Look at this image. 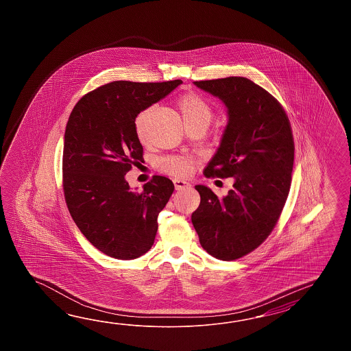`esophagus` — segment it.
<instances>
[{
    "label": "esophagus",
    "instance_id": "34e87169",
    "mask_svg": "<svg viewBox=\"0 0 351 351\" xmlns=\"http://www.w3.org/2000/svg\"><path fill=\"white\" fill-rule=\"evenodd\" d=\"M173 183H174V186H176L177 191H183V189L191 188V183H188L186 180H182V179H174Z\"/></svg>",
    "mask_w": 351,
    "mask_h": 351
}]
</instances>
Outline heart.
<instances>
[{
  "mask_svg": "<svg viewBox=\"0 0 351 351\" xmlns=\"http://www.w3.org/2000/svg\"><path fill=\"white\" fill-rule=\"evenodd\" d=\"M178 106L184 120V124L194 123V121H204L209 124L212 118V109L208 103L198 94L189 93L183 95L179 99ZM148 118H149V109L139 112V115L135 119V132L141 141H144L145 138ZM193 165L194 160L192 158L180 157V156L162 158L158 162V168L162 172L172 174L176 177H186L192 172Z\"/></svg>",
  "mask_w": 351,
  "mask_h": 351,
  "instance_id": "heart-1",
  "label": "heart"
}]
</instances>
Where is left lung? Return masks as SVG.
I'll return each instance as SVG.
<instances>
[{
    "instance_id": "obj_1",
    "label": "left lung",
    "mask_w": 351,
    "mask_h": 351,
    "mask_svg": "<svg viewBox=\"0 0 351 351\" xmlns=\"http://www.w3.org/2000/svg\"><path fill=\"white\" fill-rule=\"evenodd\" d=\"M227 108V127L206 177L234 179L218 198L208 186L195 189L201 203L192 223L201 246L213 257L232 261L250 254L274 230L291 186L293 138L282 106L247 77L194 82Z\"/></svg>"
}]
</instances>
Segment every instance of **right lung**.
Segmentation results:
<instances>
[{
    "label": "right lung",
    "mask_w": 351,
    "mask_h": 351,
    "mask_svg": "<svg viewBox=\"0 0 351 351\" xmlns=\"http://www.w3.org/2000/svg\"><path fill=\"white\" fill-rule=\"evenodd\" d=\"M180 84L109 82L82 97L67 120L62 156L67 208L90 243L112 258L134 260L154 243L158 215L174 184L154 176L138 192L125 174L143 158L136 117Z\"/></svg>",
    "instance_id": "add662e5"
}]
</instances>
